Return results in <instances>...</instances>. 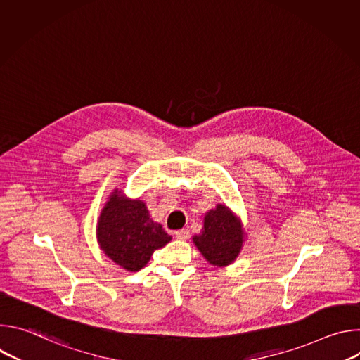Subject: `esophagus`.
Instances as JSON below:
<instances>
[{
	"label": "esophagus",
	"instance_id": "34e87169",
	"mask_svg": "<svg viewBox=\"0 0 360 360\" xmlns=\"http://www.w3.org/2000/svg\"><path fill=\"white\" fill-rule=\"evenodd\" d=\"M175 236H176L178 239H181V240H188L191 235H189V231H188V229H179V231L175 232Z\"/></svg>",
	"mask_w": 360,
	"mask_h": 360
}]
</instances>
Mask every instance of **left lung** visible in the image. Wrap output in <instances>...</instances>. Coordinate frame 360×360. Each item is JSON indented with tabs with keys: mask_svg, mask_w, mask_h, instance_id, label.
I'll list each match as a JSON object with an SVG mask.
<instances>
[{
	"mask_svg": "<svg viewBox=\"0 0 360 360\" xmlns=\"http://www.w3.org/2000/svg\"><path fill=\"white\" fill-rule=\"evenodd\" d=\"M195 246L214 266H226L232 264L242 249L245 232L235 214L222 203L207 212L203 228L199 235L192 238Z\"/></svg>",
	"mask_w": 360,
	"mask_h": 360,
	"instance_id": "left-lung-1",
	"label": "left lung"
}]
</instances>
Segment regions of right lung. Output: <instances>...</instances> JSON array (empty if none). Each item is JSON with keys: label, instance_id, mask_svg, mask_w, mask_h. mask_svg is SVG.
Listing matches in <instances>:
<instances>
[{"label": "right lung", "instance_id": "obj_1", "mask_svg": "<svg viewBox=\"0 0 360 360\" xmlns=\"http://www.w3.org/2000/svg\"><path fill=\"white\" fill-rule=\"evenodd\" d=\"M96 239L108 258L129 272H138L150 259L153 250L165 246L172 238L153 222L145 202L128 199L114 189L102 208Z\"/></svg>", "mask_w": 360, "mask_h": 360}]
</instances>
